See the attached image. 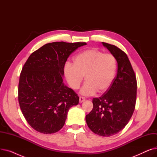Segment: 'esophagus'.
I'll list each match as a JSON object with an SVG mask.
<instances>
[{
	"instance_id": "esophagus-1",
	"label": "esophagus",
	"mask_w": 157,
	"mask_h": 157,
	"mask_svg": "<svg viewBox=\"0 0 157 157\" xmlns=\"http://www.w3.org/2000/svg\"><path fill=\"white\" fill-rule=\"evenodd\" d=\"M85 101V98L83 97H79V102L82 103L83 102H84Z\"/></svg>"
}]
</instances>
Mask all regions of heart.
<instances>
[{
    "label": "heart",
    "instance_id": "b5f03b06",
    "mask_svg": "<svg viewBox=\"0 0 157 157\" xmlns=\"http://www.w3.org/2000/svg\"><path fill=\"white\" fill-rule=\"evenodd\" d=\"M117 61L111 53H103L97 49H89L77 55L73 63L67 62L64 74L69 85L74 90L79 88L84 76L85 83L81 94L89 96L108 91L114 81Z\"/></svg>",
    "mask_w": 157,
    "mask_h": 157
}]
</instances>
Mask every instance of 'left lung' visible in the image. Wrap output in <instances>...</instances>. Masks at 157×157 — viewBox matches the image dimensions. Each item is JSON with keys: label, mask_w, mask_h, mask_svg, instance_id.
<instances>
[{"label": "left lung", "mask_w": 157, "mask_h": 157, "mask_svg": "<svg viewBox=\"0 0 157 157\" xmlns=\"http://www.w3.org/2000/svg\"><path fill=\"white\" fill-rule=\"evenodd\" d=\"M102 43L117 62V75L105 94L93 98V109L86 116V121L94 133L109 137L121 131L132 116L136 102L137 81L126 53L116 46Z\"/></svg>", "instance_id": "left-lung-1"}]
</instances>
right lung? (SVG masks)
Returning <instances> with one entry per match:
<instances>
[{
	"label": "right lung",
	"mask_w": 157,
	"mask_h": 157,
	"mask_svg": "<svg viewBox=\"0 0 157 157\" xmlns=\"http://www.w3.org/2000/svg\"><path fill=\"white\" fill-rule=\"evenodd\" d=\"M86 43L54 42L32 53L25 63L18 85L20 109L29 124L39 132L51 134L64 125L69 109L79 97L63 81L69 55Z\"/></svg>",
	"instance_id": "1"
}]
</instances>
